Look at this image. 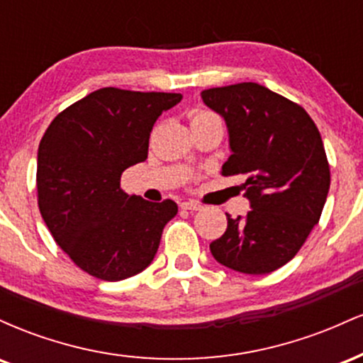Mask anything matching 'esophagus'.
Instances as JSON below:
<instances>
[{
    "instance_id": "esophagus-1",
    "label": "esophagus",
    "mask_w": 363,
    "mask_h": 363,
    "mask_svg": "<svg viewBox=\"0 0 363 363\" xmlns=\"http://www.w3.org/2000/svg\"><path fill=\"white\" fill-rule=\"evenodd\" d=\"M181 208L182 210H191V211H196V210H201V205L196 201H182L181 203Z\"/></svg>"
}]
</instances>
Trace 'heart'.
Listing matches in <instances>:
<instances>
[{
  "mask_svg": "<svg viewBox=\"0 0 363 363\" xmlns=\"http://www.w3.org/2000/svg\"><path fill=\"white\" fill-rule=\"evenodd\" d=\"M218 119V116H215L210 111H194L193 112V123H199V121H211Z\"/></svg>",
  "mask_w": 363,
  "mask_h": 363,
  "instance_id": "1",
  "label": "heart"
}]
</instances>
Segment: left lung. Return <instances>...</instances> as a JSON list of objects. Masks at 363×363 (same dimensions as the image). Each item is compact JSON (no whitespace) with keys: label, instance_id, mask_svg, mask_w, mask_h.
Instances as JSON below:
<instances>
[{"label":"left lung","instance_id":"1","mask_svg":"<svg viewBox=\"0 0 363 363\" xmlns=\"http://www.w3.org/2000/svg\"><path fill=\"white\" fill-rule=\"evenodd\" d=\"M223 116L232 155L222 176H244L247 216L210 244L220 264L247 274L281 268L319 222L331 172L315 123L298 104L252 82L201 91Z\"/></svg>","mask_w":363,"mask_h":363}]
</instances>
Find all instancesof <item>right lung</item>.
Instances as JSON below:
<instances>
[{
  "instance_id": "obj_1",
  "label": "right lung",
  "mask_w": 363,
  "mask_h": 363,
  "mask_svg": "<svg viewBox=\"0 0 363 363\" xmlns=\"http://www.w3.org/2000/svg\"><path fill=\"white\" fill-rule=\"evenodd\" d=\"M181 94L95 90L61 111L37 153V205L56 244L78 268L119 281L155 257L172 199L128 194L121 176L147 160L150 131Z\"/></svg>"
}]
</instances>
